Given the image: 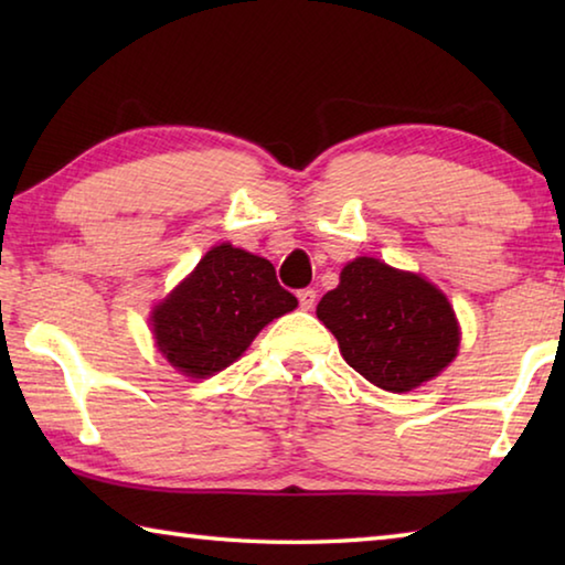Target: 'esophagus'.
Instances as JSON below:
<instances>
[{
	"instance_id": "1",
	"label": "esophagus",
	"mask_w": 565,
	"mask_h": 565,
	"mask_svg": "<svg viewBox=\"0 0 565 565\" xmlns=\"http://www.w3.org/2000/svg\"><path fill=\"white\" fill-rule=\"evenodd\" d=\"M296 296H299V306L303 311H311L313 303H317V291L313 289H301Z\"/></svg>"
}]
</instances>
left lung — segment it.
Here are the masks:
<instances>
[{"mask_svg": "<svg viewBox=\"0 0 565 565\" xmlns=\"http://www.w3.org/2000/svg\"><path fill=\"white\" fill-rule=\"evenodd\" d=\"M341 356L371 384L404 394L456 359L461 331L446 296L424 276L359 256L317 306Z\"/></svg>", "mask_w": 565, "mask_h": 565, "instance_id": "1", "label": "left lung"}]
</instances>
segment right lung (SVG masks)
Here are the masks:
<instances>
[{"label": "right lung", "instance_id": "right-lung-1", "mask_svg": "<svg viewBox=\"0 0 565 565\" xmlns=\"http://www.w3.org/2000/svg\"><path fill=\"white\" fill-rule=\"evenodd\" d=\"M274 264L218 244L151 311V331L167 361L191 379L214 376L248 349L266 323L296 309Z\"/></svg>", "mask_w": 565, "mask_h": 565}]
</instances>
